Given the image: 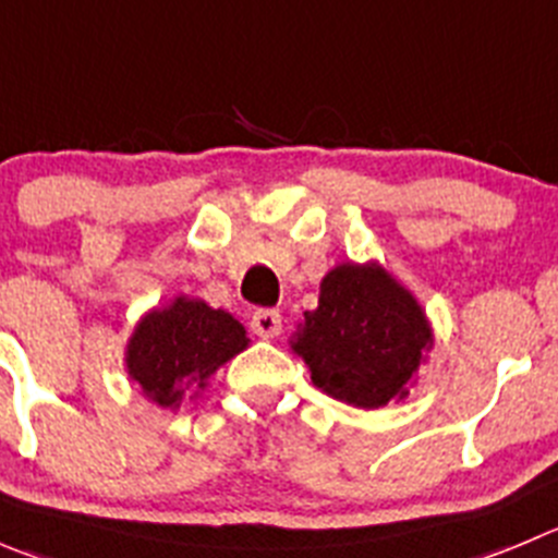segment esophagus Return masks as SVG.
Segmentation results:
<instances>
[{
  "mask_svg": "<svg viewBox=\"0 0 558 558\" xmlns=\"http://www.w3.org/2000/svg\"><path fill=\"white\" fill-rule=\"evenodd\" d=\"M250 327H253L255 336L275 338V336H280V330H283V319H280L278 311L262 308V311H255V314H253V319H250Z\"/></svg>",
  "mask_w": 558,
  "mask_h": 558,
  "instance_id": "34e87169",
  "label": "esophagus"
}]
</instances>
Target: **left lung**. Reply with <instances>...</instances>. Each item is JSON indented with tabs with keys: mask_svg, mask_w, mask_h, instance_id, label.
Returning <instances> with one entry per match:
<instances>
[{
	"mask_svg": "<svg viewBox=\"0 0 558 558\" xmlns=\"http://www.w3.org/2000/svg\"><path fill=\"white\" fill-rule=\"evenodd\" d=\"M311 383L361 410L408 399L435 336L424 308L383 264L343 262L319 283V308L291 336Z\"/></svg>",
	"mask_w": 558,
	"mask_h": 558,
	"instance_id": "8db88e82",
	"label": "left lung"
}]
</instances>
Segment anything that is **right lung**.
I'll use <instances>...</instances> for the list:
<instances>
[{
    "mask_svg": "<svg viewBox=\"0 0 558 558\" xmlns=\"http://www.w3.org/2000/svg\"><path fill=\"white\" fill-rule=\"evenodd\" d=\"M247 343V330L228 311L211 308L201 296L179 294L140 316L126 343V372L148 402L179 410Z\"/></svg>",
    "mask_w": 558,
    "mask_h": 558,
    "instance_id": "right-lung-1",
    "label": "right lung"
}]
</instances>
